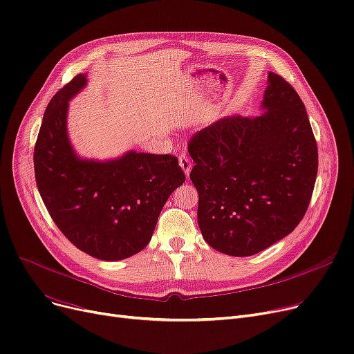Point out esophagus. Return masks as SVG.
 I'll list each match as a JSON object with an SVG mask.
<instances>
[{
    "label": "esophagus",
    "mask_w": 354,
    "mask_h": 354,
    "mask_svg": "<svg viewBox=\"0 0 354 354\" xmlns=\"http://www.w3.org/2000/svg\"><path fill=\"white\" fill-rule=\"evenodd\" d=\"M179 166L183 171V174H185V176L188 178L189 174H191V169H192V163H191V159L188 155H185V153H182V155L179 156Z\"/></svg>",
    "instance_id": "1"
}]
</instances>
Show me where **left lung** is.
<instances>
[{"mask_svg":"<svg viewBox=\"0 0 354 354\" xmlns=\"http://www.w3.org/2000/svg\"><path fill=\"white\" fill-rule=\"evenodd\" d=\"M257 117H224L188 145L198 225L212 249L252 256L295 230L310 205L318 150L305 105L269 72Z\"/></svg>","mask_w":354,"mask_h":354,"instance_id":"1","label":"left lung"}]
</instances>
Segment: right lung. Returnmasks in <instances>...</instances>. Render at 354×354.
<instances>
[{
	"instance_id": "1",
	"label": "right lung",
	"mask_w": 354,
	"mask_h": 354,
	"mask_svg": "<svg viewBox=\"0 0 354 354\" xmlns=\"http://www.w3.org/2000/svg\"><path fill=\"white\" fill-rule=\"evenodd\" d=\"M86 82V73L76 75L46 109L35 146L36 183L52 220L73 245L115 262L146 248L185 175L172 155L129 150L110 160L78 156L68 136V109Z\"/></svg>"
}]
</instances>
